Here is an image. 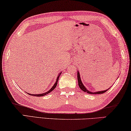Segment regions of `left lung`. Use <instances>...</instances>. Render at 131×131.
Instances as JSON below:
<instances>
[{
	"mask_svg": "<svg viewBox=\"0 0 131 131\" xmlns=\"http://www.w3.org/2000/svg\"><path fill=\"white\" fill-rule=\"evenodd\" d=\"M77 79H78V85H79V87L81 89L82 91H84L85 92H87L88 93H89V94H102V93H104L106 92L107 90L108 89H109H109H106L105 90H103V91H99V92H91L89 91L85 87V86L84 85H83L82 82L81 81V77H80V73L79 72H77Z\"/></svg>",
	"mask_w": 131,
	"mask_h": 131,
	"instance_id": "left-lung-1",
	"label": "left lung"
}]
</instances>
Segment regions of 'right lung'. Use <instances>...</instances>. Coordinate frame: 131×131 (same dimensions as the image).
Here are the masks:
<instances>
[{
  "mask_svg": "<svg viewBox=\"0 0 131 131\" xmlns=\"http://www.w3.org/2000/svg\"><path fill=\"white\" fill-rule=\"evenodd\" d=\"M61 73H62V72H61V73H59V74L58 75V77H57V80H56V82H55V84H54V85L53 86L51 87V88L50 89L49 91H47V92H45V93H42V94H30V93H28V94H29V95H31V96H38V97H41V96H45V95H46L47 94H48V93H49L50 92H51V91H53V90L56 88V86H57V82H58V80H59V76H60V75H61Z\"/></svg>",
  "mask_w": 131,
  "mask_h": 131,
  "instance_id": "1",
  "label": "right lung"
}]
</instances>
